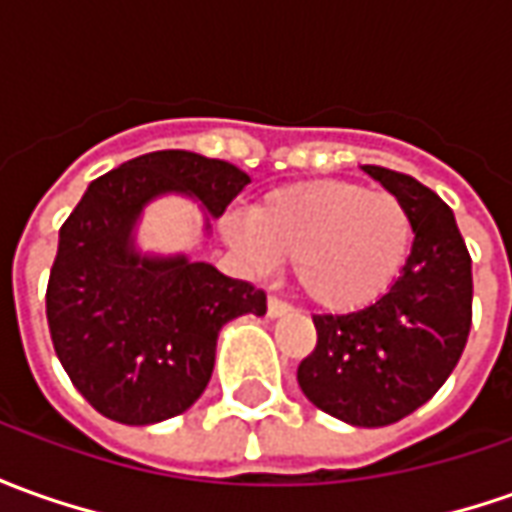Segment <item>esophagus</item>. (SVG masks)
Masks as SVG:
<instances>
[{
  "label": "esophagus",
  "instance_id": "esophagus-1",
  "mask_svg": "<svg viewBox=\"0 0 512 512\" xmlns=\"http://www.w3.org/2000/svg\"><path fill=\"white\" fill-rule=\"evenodd\" d=\"M291 311V302L280 300V297H269V316H283Z\"/></svg>",
  "mask_w": 512,
  "mask_h": 512
}]
</instances>
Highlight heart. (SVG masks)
<instances>
[{
    "label": "heart",
    "mask_w": 512,
    "mask_h": 512,
    "mask_svg": "<svg viewBox=\"0 0 512 512\" xmlns=\"http://www.w3.org/2000/svg\"><path fill=\"white\" fill-rule=\"evenodd\" d=\"M224 235L255 266L291 257L294 283L319 308L358 311L398 283L415 246V218L389 190L316 179L271 190L252 215H229Z\"/></svg>",
    "instance_id": "heart-1"
}]
</instances>
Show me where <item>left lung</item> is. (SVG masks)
Instances as JSON below:
<instances>
[{"mask_svg": "<svg viewBox=\"0 0 512 512\" xmlns=\"http://www.w3.org/2000/svg\"><path fill=\"white\" fill-rule=\"evenodd\" d=\"M367 173L401 196L415 218V246L398 283L353 314H316V347L297 381L322 412L353 426H389L446 384L468 333L474 277L454 212L426 184L398 170Z\"/></svg>", "mask_w": 512, "mask_h": 512, "instance_id": "obj_1", "label": "left lung"}]
</instances>
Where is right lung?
Returning <instances> with one entry per match:
<instances>
[{
    "mask_svg": "<svg viewBox=\"0 0 512 512\" xmlns=\"http://www.w3.org/2000/svg\"><path fill=\"white\" fill-rule=\"evenodd\" d=\"M249 176L190 151L128 159L89 184L69 212L47 283L52 347L100 415L148 426L182 415L212 375L215 339L229 319L266 314V291L184 257L131 249L142 207L159 193H190L224 215Z\"/></svg>",
    "mask_w": 512,
    "mask_h": 512,
    "instance_id": "obj_1",
    "label": "right lung"
}]
</instances>
